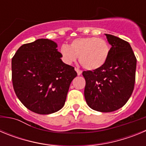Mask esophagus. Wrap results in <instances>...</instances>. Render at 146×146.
<instances>
[{"instance_id":"1","label":"esophagus","mask_w":146,"mask_h":146,"mask_svg":"<svg viewBox=\"0 0 146 146\" xmlns=\"http://www.w3.org/2000/svg\"><path fill=\"white\" fill-rule=\"evenodd\" d=\"M75 71L76 72H77V75H80L81 74H82V71L80 70V69H77V68H75Z\"/></svg>"}]
</instances>
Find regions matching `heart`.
Returning <instances> with one entry per match:
<instances>
[{"instance_id":"1","label":"heart","mask_w":146,"mask_h":146,"mask_svg":"<svg viewBox=\"0 0 146 146\" xmlns=\"http://www.w3.org/2000/svg\"><path fill=\"white\" fill-rule=\"evenodd\" d=\"M110 45L106 40L97 37H82L74 39L70 46L63 44L60 53L63 61L72 64L79 55V60L85 69L96 70L105 64L110 55Z\"/></svg>"}]
</instances>
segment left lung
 Masks as SVG:
<instances>
[{
  "mask_svg": "<svg viewBox=\"0 0 146 146\" xmlns=\"http://www.w3.org/2000/svg\"><path fill=\"white\" fill-rule=\"evenodd\" d=\"M111 45L108 60L100 69L84 71V95L91 109L110 113L124 105L133 92L137 59L129 42L105 34Z\"/></svg>",
  "mask_w": 146,
  "mask_h": 146,
  "instance_id": "obj_1",
  "label": "left lung"
}]
</instances>
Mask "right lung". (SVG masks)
<instances>
[{"label": "right lung", "mask_w": 146, "mask_h": 146, "mask_svg": "<svg viewBox=\"0 0 146 146\" xmlns=\"http://www.w3.org/2000/svg\"><path fill=\"white\" fill-rule=\"evenodd\" d=\"M52 40L39 38L18 49L11 60L14 90L32 112L47 115L64 107L77 72L64 64Z\"/></svg>", "instance_id": "obj_1"}]
</instances>
